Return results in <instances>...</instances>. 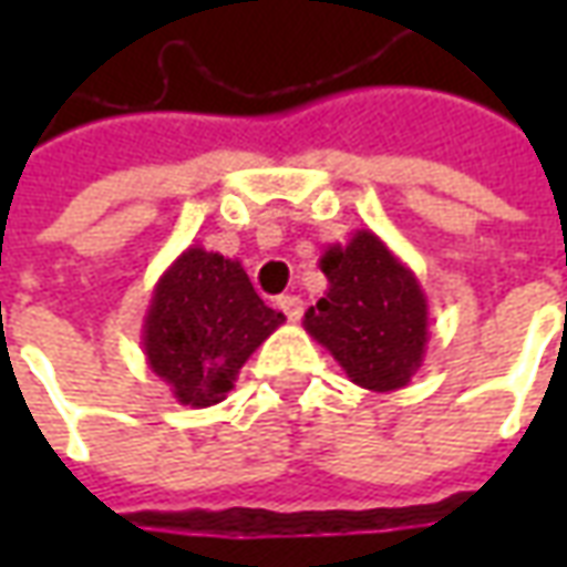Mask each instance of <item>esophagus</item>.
I'll return each instance as SVG.
<instances>
[{"mask_svg": "<svg viewBox=\"0 0 567 567\" xmlns=\"http://www.w3.org/2000/svg\"><path fill=\"white\" fill-rule=\"evenodd\" d=\"M279 303V309H282L285 316H288V321H300V316H303V300L295 295H285L276 300Z\"/></svg>", "mask_w": 567, "mask_h": 567, "instance_id": "1", "label": "esophagus"}]
</instances>
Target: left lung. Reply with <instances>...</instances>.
Returning <instances> with one entry per match:
<instances>
[{
    "instance_id": "obj_1",
    "label": "left lung",
    "mask_w": 567,
    "mask_h": 567,
    "mask_svg": "<svg viewBox=\"0 0 567 567\" xmlns=\"http://www.w3.org/2000/svg\"><path fill=\"white\" fill-rule=\"evenodd\" d=\"M319 267L328 291L303 316L309 337L368 392L410 385L427 346V297L416 272L373 230L324 248Z\"/></svg>"
}]
</instances>
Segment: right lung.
Returning <instances> with one entry per match:
<instances>
[{
	"label": "right lung",
	"instance_id": "add662e5",
	"mask_svg": "<svg viewBox=\"0 0 567 567\" xmlns=\"http://www.w3.org/2000/svg\"><path fill=\"white\" fill-rule=\"evenodd\" d=\"M282 321V312L251 288L239 260L190 246L151 291L142 349L175 401L203 410L227 398L243 364Z\"/></svg>",
	"mask_w": 567,
	"mask_h": 567
}]
</instances>
